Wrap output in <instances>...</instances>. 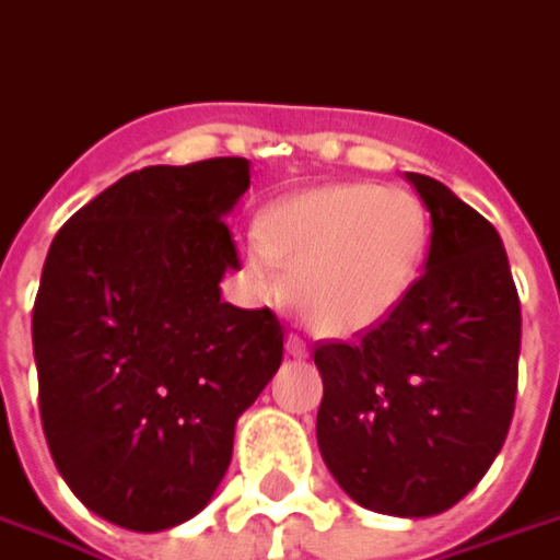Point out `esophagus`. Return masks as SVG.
<instances>
[{
  "instance_id": "esophagus-1",
  "label": "esophagus",
  "mask_w": 560,
  "mask_h": 560,
  "mask_svg": "<svg viewBox=\"0 0 560 560\" xmlns=\"http://www.w3.org/2000/svg\"><path fill=\"white\" fill-rule=\"evenodd\" d=\"M287 350H289V357H295V360H302V357H307V345H304L299 335H289V338H287Z\"/></svg>"
}]
</instances>
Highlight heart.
Instances as JSON below:
<instances>
[{
    "label": "heart",
    "mask_w": 560,
    "mask_h": 560,
    "mask_svg": "<svg viewBox=\"0 0 560 560\" xmlns=\"http://www.w3.org/2000/svg\"><path fill=\"white\" fill-rule=\"evenodd\" d=\"M430 249L418 195L372 183L311 188L258 219L246 268L265 292L287 295L319 335L350 338L381 326L408 299Z\"/></svg>",
    "instance_id": "b5f03b06"
}]
</instances>
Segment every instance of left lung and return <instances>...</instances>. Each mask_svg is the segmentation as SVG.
Segmentation results:
<instances>
[{"instance_id": "1", "label": "left lung", "mask_w": 560, "mask_h": 560, "mask_svg": "<svg viewBox=\"0 0 560 560\" xmlns=\"http://www.w3.org/2000/svg\"><path fill=\"white\" fill-rule=\"evenodd\" d=\"M427 271L396 314L353 341H319V454L360 506L427 518L464 500L506 442L522 304L491 222L423 173Z\"/></svg>"}]
</instances>
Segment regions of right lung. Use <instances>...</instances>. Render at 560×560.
I'll list each match as a JSON object with an SVG mask.
<instances>
[{
  "label": "right lung",
  "mask_w": 560,
  "mask_h": 560,
  "mask_svg": "<svg viewBox=\"0 0 560 560\" xmlns=\"http://www.w3.org/2000/svg\"><path fill=\"white\" fill-rule=\"evenodd\" d=\"M246 158L142 167L57 231L33 304L38 415L60 476L127 530L210 503L234 423L283 362L271 307L222 302L241 268L225 215Z\"/></svg>",
  "instance_id": "right-lung-1"
}]
</instances>
